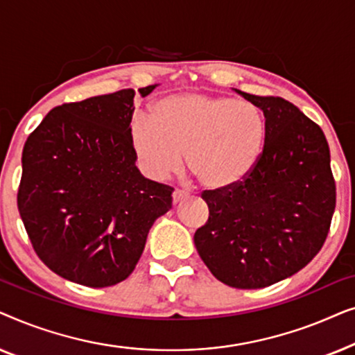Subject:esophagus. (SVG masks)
<instances>
[{
    "label": "esophagus",
    "mask_w": 355,
    "mask_h": 355,
    "mask_svg": "<svg viewBox=\"0 0 355 355\" xmlns=\"http://www.w3.org/2000/svg\"><path fill=\"white\" fill-rule=\"evenodd\" d=\"M187 196H189L187 192L179 191V189H176V191L173 192V203H174V205H176V203H179L181 200H184V198H186Z\"/></svg>",
    "instance_id": "1"
}]
</instances>
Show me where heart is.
Segmentation results:
<instances>
[{"instance_id": "1", "label": "heart", "mask_w": 355, "mask_h": 355, "mask_svg": "<svg viewBox=\"0 0 355 355\" xmlns=\"http://www.w3.org/2000/svg\"><path fill=\"white\" fill-rule=\"evenodd\" d=\"M266 121L250 101L179 94L157 101L152 116L135 114L129 139L148 178L162 181L187 168L207 189H226L249 176L265 147Z\"/></svg>"}]
</instances>
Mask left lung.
I'll use <instances>...</instances> for the list:
<instances>
[{
    "label": "left lung",
    "mask_w": 355,
    "mask_h": 355,
    "mask_svg": "<svg viewBox=\"0 0 355 355\" xmlns=\"http://www.w3.org/2000/svg\"><path fill=\"white\" fill-rule=\"evenodd\" d=\"M237 94L263 111V152L241 182L202 193L210 216L193 244L221 283L260 289L297 273L318 254L336 184L318 124L281 96Z\"/></svg>",
    "instance_id": "obj_1"
}]
</instances>
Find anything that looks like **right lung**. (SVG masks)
I'll use <instances>...</instances> for the list:
<instances>
[{"label":"right lung","instance_id":"add662e5","mask_svg":"<svg viewBox=\"0 0 355 355\" xmlns=\"http://www.w3.org/2000/svg\"><path fill=\"white\" fill-rule=\"evenodd\" d=\"M134 96L124 89L56 106L24 145L17 208L33 250L61 278L89 288L128 278L150 227L173 205L174 189L135 166Z\"/></svg>","mask_w":355,"mask_h":355}]
</instances>
